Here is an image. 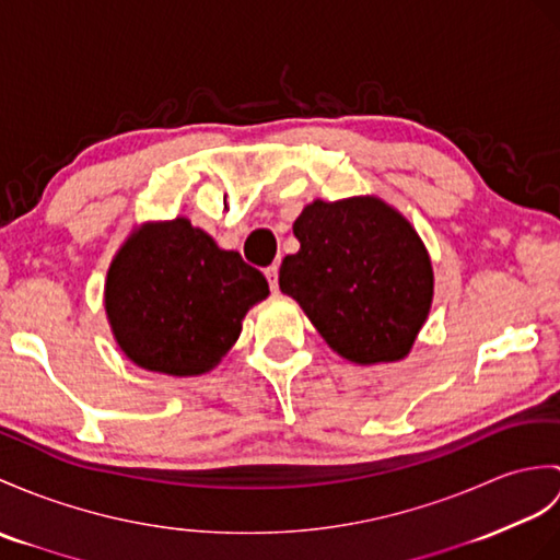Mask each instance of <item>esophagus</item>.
I'll list each match as a JSON object with an SVG mask.
<instances>
[{
	"instance_id": "obj_1",
	"label": "esophagus",
	"mask_w": 560,
	"mask_h": 560,
	"mask_svg": "<svg viewBox=\"0 0 560 560\" xmlns=\"http://www.w3.org/2000/svg\"><path fill=\"white\" fill-rule=\"evenodd\" d=\"M265 277H267V281L271 285V291H277L279 289V267L277 265H269L265 269Z\"/></svg>"
}]
</instances>
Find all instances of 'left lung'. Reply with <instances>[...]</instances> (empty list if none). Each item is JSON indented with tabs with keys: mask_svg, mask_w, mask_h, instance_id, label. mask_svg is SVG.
I'll return each instance as SVG.
<instances>
[{
	"mask_svg": "<svg viewBox=\"0 0 560 560\" xmlns=\"http://www.w3.org/2000/svg\"><path fill=\"white\" fill-rule=\"evenodd\" d=\"M301 250L285 255L279 289L303 307L341 358L402 360L432 307V259L418 231L372 195L315 200L295 219Z\"/></svg>",
	"mask_w": 560,
	"mask_h": 560,
	"instance_id": "left-lung-1",
	"label": "left lung"
}]
</instances>
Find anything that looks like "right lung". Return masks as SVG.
<instances>
[{
	"mask_svg": "<svg viewBox=\"0 0 560 560\" xmlns=\"http://www.w3.org/2000/svg\"><path fill=\"white\" fill-rule=\"evenodd\" d=\"M267 295L262 271L176 217L128 236L107 271L104 310L116 343L138 368L195 376L229 353L245 312Z\"/></svg>",
	"mask_w": 560,
	"mask_h": 560,
	"instance_id": "right-lung-1",
	"label": "right lung"
}]
</instances>
